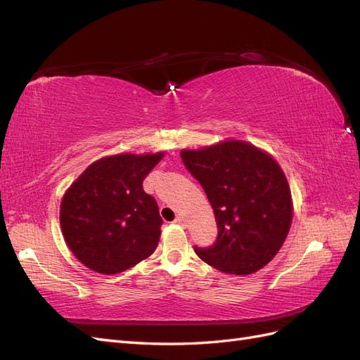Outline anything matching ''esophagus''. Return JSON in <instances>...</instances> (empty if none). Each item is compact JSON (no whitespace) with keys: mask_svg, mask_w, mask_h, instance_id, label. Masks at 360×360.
<instances>
[{"mask_svg":"<svg viewBox=\"0 0 360 360\" xmlns=\"http://www.w3.org/2000/svg\"><path fill=\"white\" fill-rule=\"evenodd\" d=\"M174 224H177V225H186V219H184V217H181V216H177L176 221H174Z\"/></svg>","mask_w":360,"mask_h":360,"instance_id":"obj_1","label":"esophagus"}]
</instances>
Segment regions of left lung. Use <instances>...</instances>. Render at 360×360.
Segmentation results:
<instances>
[{
	"label": "left lung",
	"mask_w": 360,
	"mask_h": 360,
	"mask_svg": "<svg viewBox=\"0 0 360 360\" xmlns=\"http://www.w3.org/2000/svg\"><path fill=\"white\" fill-rule=\"evenodd\" d=\"M214 212L217 237L195 248L207 264L230 275L255 274L284 245L292 200L284 171L266 151L238 139L201 150H181Z\"/></svg>",
	"instance_id": "8db88e82"
}]
</instances>
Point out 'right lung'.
<instances>
[{"label":"right lung","mask_w":360,"mask_h":360,"mask_svg":"<svg viewBox=\"0 0 360 360\" xmlns=\"http://www.w3.org/2000/svg\"><path fill=\"white\" fill-rule=\"evenodd\" d=\"M163 155L106 156L70 184L61 200L60 224L64 240L84 266L114 275L155 252L162 217L143 181Z\"/></svg>","instance_id":"obj_1"}]
</instances>
